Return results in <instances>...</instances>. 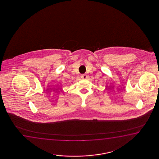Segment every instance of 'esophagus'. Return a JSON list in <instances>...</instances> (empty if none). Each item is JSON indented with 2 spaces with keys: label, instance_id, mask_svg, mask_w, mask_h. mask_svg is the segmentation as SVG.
<instances>
[{
  "label": "esophagus",
  "instance_id": "1",
  "mask_svg": "<svg viewBox=\"0 0 159 159\" xmlns=\"http://www.w3.org/2000/svg\"><path fill=\"white\" fill-rule=\"evenodd\" d=\"M87 75H86V74H81V78L83 79H86L87 78Z\"/></svg>",
  "mask_w": 159,
  "mask_h": 159
}]
</instances>
